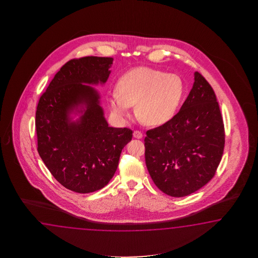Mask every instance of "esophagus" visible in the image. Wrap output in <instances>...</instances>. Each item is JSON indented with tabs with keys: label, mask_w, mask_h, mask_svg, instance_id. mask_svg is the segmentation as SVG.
<instances>
[{
	"label": "esophagus",
	"mask_w": 258,
	"mask_h": 258,
	"mask_svg": "<svg viewBox=\"0 0 258 258\" xmlns=\"http://www.w3.org/2000/svg\"><path fill=\"white\" fill-rule=\"evenodd\" d=\"M133 136H134V137H136V138H137V139H140V138H142L143 137L142 132L137 131H137L134 132Z\"/></svg>",
	"instance_id": "1"
}]
</instances>
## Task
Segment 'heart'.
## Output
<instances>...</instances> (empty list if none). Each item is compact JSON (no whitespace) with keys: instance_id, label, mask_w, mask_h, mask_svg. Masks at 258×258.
<instances>
[{"instance_id":"1","label":"heart","mask_w":258,"mask_h":258,"mask_svg":"<svg viewBox=\"0 0 258 258\" xmlns=\"http://www.w3.org/2000/svg\"><path fill=\"white\" fill-rule=\"evenodd\" d=\"M116 92L108 99L116 114L125 116L136 105L138 120L148 126H159L175 116L184 94L181 77L149 67H136L121 76Z\"/></svg>"}]
</instances>
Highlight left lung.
<instances>
[{"instance_id":"8db88e82","label":"left lung","mask_w":258,"mask_h":258,"mask_svg":"<svg viewBox=\"0 0 258 258\" xmlns=\"http://www.w3.org/2000/svg\"><path fill=\"white\" fill-rule=\"evenodd\" d=\"M222 116L213 88L198 72L179 112L163 125L147 131L145 159L160 191L173 198L207 184L224 150Z\"/></svg>"}]
</instances>
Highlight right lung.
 Here are the masks:
<instances>
[{
    "mask_svg": "<svg viewBox=\"0 0 258 258\" xmlns=\"http://www.w3.org/2000/svg\"><path fill=\"white\" fill-rule=\"evenodd\" d=\"M112 61L97 56L67 61L38 103V152L55 179L74 192L88 194L107 185L122 148L132 140L131 129L109 126L99 92L84 85L106 83ZM75 109L82 116L72 121Z\"/></svg>",
    "mask_w": 258,
    "mask_h": 258,
    "instance_id": "add662e5",
    "label": "right lung"
}]
</instances>
